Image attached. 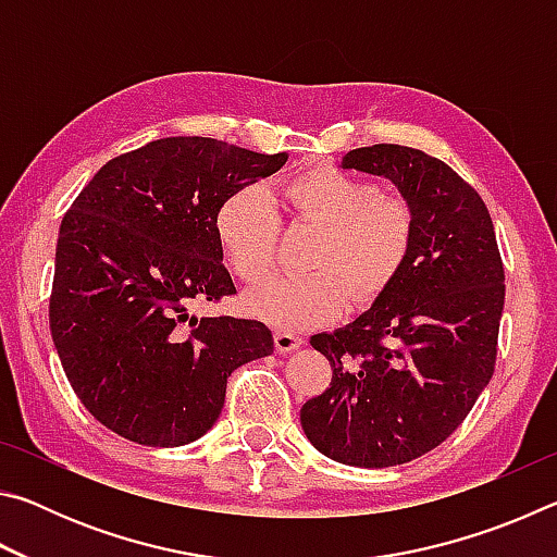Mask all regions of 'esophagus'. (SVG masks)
<instances>
[{"mask_svg": "<svg viewBox=\"0 0 557 557\" xmlns=\"http://www.w3.org/2000/svg\"><path fill=\"white\" fill-rule=\"evenodd\" d=\"M299 346H301L299 334H292V332H285V329H277V332H275V348L280 354H292Z\"/></svg>", "mask_w": 557, "mask_h": 557, "instance_id": "esophagus-1", "label": "esophagus"}]
</instances>
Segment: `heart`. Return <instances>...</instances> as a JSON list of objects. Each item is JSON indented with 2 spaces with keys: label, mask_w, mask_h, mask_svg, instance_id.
<instances>
[{
  "label": "heart",
  "mask_w": 557,
  "mask_h": 557,
  "mask_svg": "<svg viewBox=\"0 0 557 557\" xmlns=\"http://www.w3.org/2000/svg\"><path fill=\"white\" fill-rule=\"evenodd\" d=\"M297 221L319 225L309 245L307 275H280L245 295V307L277 329L326 324L354 305H371L400 275L410 256V203L381 194L371 182L336 166H312L282 186ZM225 265L243 282H258L275 265L280 219L262 186L225 196L213 219Z\"/></svg>",
  "instance_id": "heart-1"
}]
</instances>
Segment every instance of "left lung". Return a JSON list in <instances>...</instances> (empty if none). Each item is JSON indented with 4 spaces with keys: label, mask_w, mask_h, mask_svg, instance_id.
I'll return each instance as SVG.
<instances>
[{
    "label": "left lung",
    "mask_w": 557,
    "mask_h": 557,
    "mask_svg": "<svg viewBox=\"0 0 557 557\" xmlns=\"http://www.w3.org/2000/svg\"><path fill=\"white\" fill-rule=\"evenodd\" d=\"M342 166L398 188L414 215L412 248L369 312L309 338L334 373L299 420L329 459L383 469L442 445L492 381L504 262L482 196L437 157L373 145Z\"/></svg>",
    "instance_id": "8db88e82"
}]
</instances>
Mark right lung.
Here are the masks:
<instances>
[{
	"instance_id": "obj_1",
	"label": "right lung",
	"mask_w": 557,
	"mask_h": 557,
	"mask_svg": "<svg viewBox=\"0 0 557 557\" xmlns=\"http://www.w3.org/2000/svg\"><path fill=\"white\" fill-rule=\"evenodd\" d=\"M285 162L211 137L154 139L110 159L63 215L51 336L75 395L120 437L199 440L228 375L272 354L262 322L191 307L235 295L213 231L221 201Z\"/></svg>"
}]
</instances>
